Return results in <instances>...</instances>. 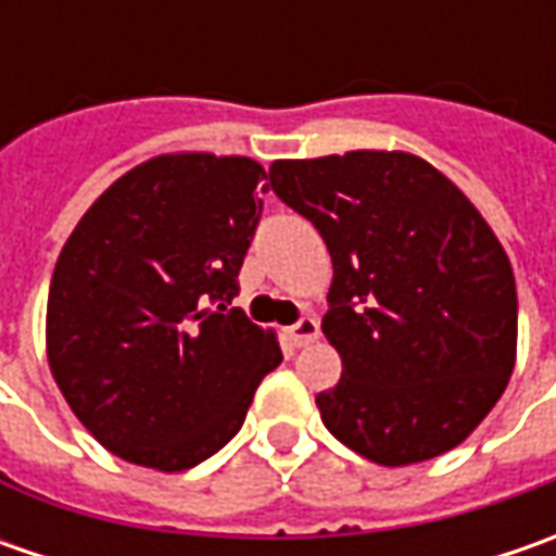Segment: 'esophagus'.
<instances>
[{"label":"esophagus","instance_id":"1","mask_svg":"<svg viewBox=\"0 0 556 556\" xmlns=\"http://www.w3.org/2000/svg\"><path fill=\"white\" fill-rule=\"evenodd\" d=\"M288 333L290 340H293V346H306V343H312V340L318 337V321H315L312 315H303Z\"/></svg>","mask_w":556,"mask_h":556}]
</instances>
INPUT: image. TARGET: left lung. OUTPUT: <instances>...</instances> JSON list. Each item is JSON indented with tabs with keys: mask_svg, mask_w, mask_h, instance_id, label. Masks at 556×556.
Returning <instances> with one entry per match:
<instances>
[{
	"mask_svg": "<svg viewBox=\"0 0 556 556\" xmlns=\"http://www.w3.org/2000/svg\"><path fill=\"white\" fill-rule=\"evenodd\" d=\"M268 185L331 253L321 331L343 374L315 395L325 427L383 467L460 445L517 358V285L480 210L402 151L275 161Z\"/></svg>",
	"mask_w": 556,
	"mask_h": 556,
	"instance_id": "left-lung-1",
	"label": "left lung"
}]
</instances>
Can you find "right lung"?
Segmentation results:
<instances>
[{
    "label": "right lung",
    "mask_w": 556,
    "mask_h": 556,
    "mask_svg": "<svg viewBox=\"0 0 556 556\" xmlns=\"http://www.w3.org/2000/svg\"><path fill=\"white\" fill-rule=\"evenodd\" d=\"M250 157L163 154L119 176L54 263L46 346L58 390L117 458L179 473L244 424L281 365L241 309L238 271L263 216Z\"/></svg>",
    "instance_id": "add662e5"
}]
</instances>
